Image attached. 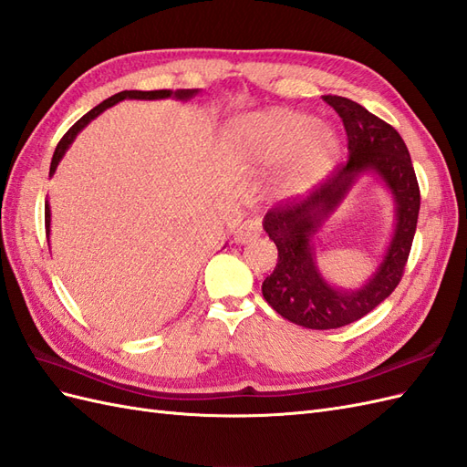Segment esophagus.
I'll use <instances>...</instances> for the list:
<instances>
[{"label":"esophagus","mask_w":467,"mask_h":467,"mask_svg":"<svg viewBox=\"0 0 467 467\" xmlns=\"http://www.w3.org/2000/svg\"><path fill=\"white\" fill-rule=\"evenodd\" d=\"M260 233H262V223H260V219H258V217L246 219V221L236 229L234 241H236L238 244L253 243V241H256V238L260 236Z\"/></svg>","instance_id":"1"}]
</instances>
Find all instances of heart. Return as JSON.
Here are the masks:
<instances>
[{
	"mask_svg": "<svg viewBox=\"0 0 467 467\" xmlns=\"http://www.w3.org/2000/svg\"><path fill=\"white\" fill-rule=\"evenodd\" d=\"M236 160L248 170L282 165L280 189L306 195L331 173L339 160L337 131L317 118L288 109H272L238 118L231 126Z\"/></svg>",
	"mask_w": 467,
	"mask_h": 467,
	"instance_id": "obj_1",
	"label": "heart"
}]
</instances>
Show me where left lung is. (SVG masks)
Listing matches in <instances>:
<instances>
[{
	"label": "left lung",
	"mask_w": 467,
	"mask_h": 467,
	"mask_svg": "<svg viewBox=\"0 0 467 467\" xmlns=\"http://www.w3.org/2000/svg\"><path fill=\"white\" fill-rule=\"evenodd\" d=\"M343 119L349 160L304 199H294L266 213L265 231L278 248V265L262 282V296L272 309L307 329H337L361 319L397 288L414 241L420 189L400 134L343 97H324ZM380 178L395 201V231L386 256L371 278L355 291L331 286L315 260L313 236L337 210L361 174Z\"/></svg>",
	"instance_id": "8db88e82"
}]
</instances>
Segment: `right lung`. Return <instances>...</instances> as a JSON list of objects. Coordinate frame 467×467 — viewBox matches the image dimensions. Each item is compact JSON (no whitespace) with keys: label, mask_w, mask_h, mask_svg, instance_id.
Segmentation results:
<instances>
[{"label":"right lung","mask_w":467,"mask_h":467,"mask_svg":"<svg viewBox=\"0 0 467 467\" xmlns=\"http://www.w3.org/2000/svg\"><path fill=\"white\" fill-rule=\"evenodd\" d=\"M195 94H199V88H179V90H122L114 94V97L106 99L104 102H100L99 106H94V109L90 112H87L85 116H82L78 122L70 128L67 134L61 138V141H58V146L53 153V161H51V170H49V175H53L57 171V165L58 161L63 160V155L67 153V150L70 148V143L75 141V138L78 136V131L82 128H87V124L90 122V119L97 118L99 114H102L106 109H110V106L122 102V100H163V99H175V100H189L193 99ZM45 231H47V238H49L51 234V207H49V201L45 202Z\"/></svg>","instance_id":"1"}]
</instances>
